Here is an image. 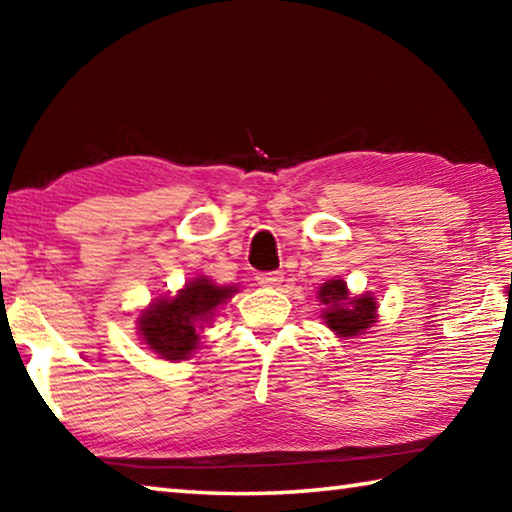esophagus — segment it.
Returning <instances> with one entry per match:
<instances>
[{"instance_id": "34e87169", "label": "esophagus", "mask_w": 512, "mask_h": 512, "mask_svg": "<svg viewBox=\"0 0 512 512\" xmlns=\"http://www.w3.org/2000/svg\"><path fill=\"white\" fill-rule=\"evenodd\" d=\"M284 280L282 271H271V273H257V284L259 287H280Z\"/></svg>"}]
</instances>
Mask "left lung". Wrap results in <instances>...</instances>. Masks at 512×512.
Wrapping results in <instances>:
<instances>
[{
	"label": "left lung",
	"mask_w": 512,
	"mask_h": 512,
	"mask_svg": "<svg viewBox=\"0 0 512 512\" xmlns=\"http://www.w3.org/2000/svg\"><path fill=\"white\" fill-rule=\"evenodd\" d=\"M318 298L327 305L323 318L336 334L357 336L366 332L370 323H375V300L368 296L350 298L343 280L325 282L318 291Z\"/></svg>",
	"instance_id": "obj_1"
}]
</instances>
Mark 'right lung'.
Listing matches in <instances>:
<instances>
[{"label":"right lung","instance_id":"1","mask_svg":"<svg viewBox=\"0 0 512 512\" xmlns=\"http://www.w3.org/2000/svg\"><path fill=\"white\" fill-rule=\"evenodd\" d=\"M232 293L235 287H216L207 277H198L173 300L153 302L140 318L144 343L162 359H187L198 345V327Z\"/></svg>","mask_w":512,"mask_h":512}]
</instances>
